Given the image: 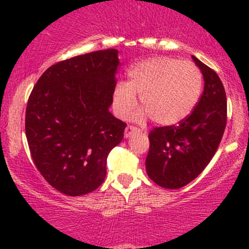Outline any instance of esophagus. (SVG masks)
<instances>
[{"instance_id": "esophagus-1", "label": "esophagus", "mask_w": 249, "mask_h": 249, "mask_svg": "<svg viewBox=\"0 0 249 249\" xmlns=\"http://www.w3.org/2000/svg\"><path fill=\"white\" fill-rule=\"evenodd\" d=\"M139 128H137V127H134V126H131V125H128V126L125 128V137H126V138H128V137H131L132 136L133 133H136V132H139Z\"/></svg>"}]
</instances>
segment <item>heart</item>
Segmentation results:
<instances>
[{
	"label": "heart",
	"instance_id": "b5f03b06",
	"mask_svg": "<svg viewBox=\"0 0 249 249\" xmlns=\"http://www.w3.org/2000/svg\"><path fill=\"white\" fill-rule=\"evenodd\" d=\"M128 82H119L113 91V108L121 118H127L141 96L144 110L138 122L148 117L157 124L171 126L186 119L198 104L202 75L193 63L157 56L137 62L127 72Z\"/></svg>",
	"mask_w": 249,
	"mask_h": 249
}]
</instances>
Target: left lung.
I'll use <instances>...</instances> for the list:
<instances>
[{"label": "left lung", "instance_id": "left-lung-1", "mask_svg": "<svg viewBox=\"0 0 249 249\" xmlns=\"http://www.w3.org/2000/svg\"><path fill=\"white\" fill-rule=\"evenodd\" d=\"M204 77V92L186 119L177 126L156 127L148 134L146 172L157 185L177 190L190 184L213 158L226 127L227 101L215 71L196 56Z\"/></svg>", "mask_w": 249, "mask_h": 249}]
</instances>
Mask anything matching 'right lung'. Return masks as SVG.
<instances>
[{"instance_id":"1","label":"right lung","mask_w":249,"mask_h":249,"mask_svg":"<svg viewBox=\"0 0 249 249\" xmlns=\"http://www.w3.org/2000/svg\"><path fill=\"white\" fill-rule=\"evenodd\" d=\"M118 50L107 49L50 67L31 91L25 136L37 170L57 191L84 196L104 181L110 151L126 124L108 111Z\"/></svg>"}]
</instances>
